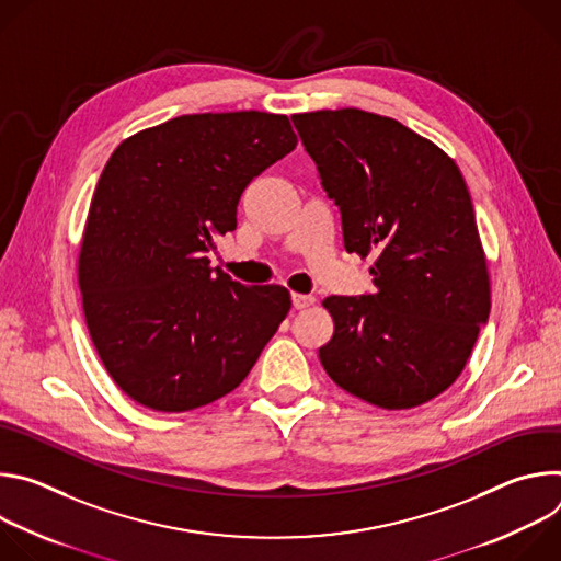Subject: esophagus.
<instances>
[{
  "instance_id": "34e87169",
  "label": "esophagus",
  "mask_w": 561,
  "mask_h": 561,
  "mask_svg": "<svg viewBox=\"0 0 561 561\" xmlns=\"http://www.w3.org/2000/svg\"><path fill=\"white\" fill-rule=\"evenodd\" d=\"M317 299L312 297V295H301V293H293V306L295 308H308V306H312Z\"/></svg>"
}]
</instances>
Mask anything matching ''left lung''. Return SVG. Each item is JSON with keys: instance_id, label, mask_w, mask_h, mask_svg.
Wrapping results in <instances>:
<instances>
[{"instance_id": "1", "label": "left lung", "mask_w": 561, "mask_h": 561, "mask_svg": "<svg viewBox=\"0 0 561 561\" xmlns=\"http://www.w3.org/2000/svg\"><path fill=\"white\" fill-rule=\"evenodd\" d=\"M293 124L342 210L346 251L377 257L373 295L322 301L335 333L319 359L373 407H422L461 375L491 312L466 182L453 157L392 117L327 108Z\"/></svg>"}]
</instances>
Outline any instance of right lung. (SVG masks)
I'll return each mask as SVG.
<instances>
[{
    "instance_id": "1",
    "label": "right lung",
    "mask_w": 561,
    "mask_h": 561,
    "mask_svg": "<svg viewBox=\"0 0 561 561\" xmlns=\"http://www.w3.org/2000/svg\"><path fill=\"white\" fill-rule=\"evenodd\" d=\"M297 146L286 115L197 113L126 137L91 199L77 279L93 346L133 402L184 413L247 379L290 310L213 271L244 188Z\"/></svg>"
}]
</instances>
